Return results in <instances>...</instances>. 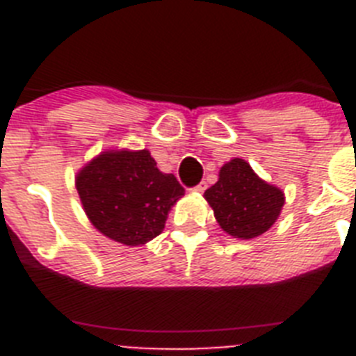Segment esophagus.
Wrapping results in <instances>:
<instances>
[{
  "label": "esophagus",
  "mask_w": 356,
  "mask_h": 356,
  "mask_svg": "<svg viewBox=\"0 0 356 356\" xmlns=\"http://www.w3.org/2000/svg\"><path fill=\"white\" fill-rule=\"evenodd\" d=\"M205 188H207V181H200V184L194 187V191H196V193H203Z\"/></svg>",
  "instance_id": "1"
}]
</instances>
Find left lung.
<instances>
[{
  "mask_svg": "<svg viewBox=\"0 0 356 356\" xmlns=\"http://www.w3.org/2000/svg\"><path fill=\"white\" fill-rule=\"evenodd\" d=\"M205 200L219 226L237 238H254L267 232L285 203L284 193L260 180L241 159L222 165L217 184L205 191Z\"/></svg>",
  "mask_w": 356,
  "mask_h": 356,
  "instance_id": "1",
  "label": "left lung"
}]
</instances>
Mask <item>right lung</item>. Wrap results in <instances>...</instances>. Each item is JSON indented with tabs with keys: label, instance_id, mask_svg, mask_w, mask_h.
Listing matches in <instances>:
<instances>
[{
	"label": "right lung",
	"instance_id": "right-lung-1",
	"mask_svg": "<svg viewBox=\"0 0 356 356\" xmlns=\"http://www.w3.org/2000/svg\"><path fill=\"white\" fill-rule=\"evenodd\" d=\"M81 205L103 235L127 246L155 238L185 194L175 175H163L149 151H110L76 176Z\"/></svg>",
	"mask_w": 356,
	"mask_h": 356
}]
</instances>
